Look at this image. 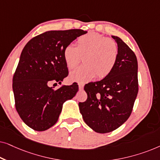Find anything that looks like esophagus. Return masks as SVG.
Returning a JSON list of instances; mask_svg holds the SVG:
<instances>
[{
	"instance_id": "esophagus-1",
	"label": "esophagus",
	"mask_w": 160,
	"mask_h": 160,
	"mask_svg": "<svg viewBox=\"0 0 160 160\" xmlns=\"http://www.w3.org/2000/svg\"><path fill=\"white\" fill-rule=\"evenodd\" d=\"M78 88H79V89H83V88H84V84H78Z\"/></svg>"
}]
</instances>
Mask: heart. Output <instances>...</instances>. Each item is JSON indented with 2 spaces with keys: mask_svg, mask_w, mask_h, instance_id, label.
I'll return each instance as SVG.
<instances>
[{
  "mask_svg": "<svg viewBox=\"0 0 160 160\" xmlns=\"http://www.w3.org/2000/svg\"><path fill=\"white\" fill-rule=\"evenodd\" d=\"M119 48L113 39L95 32L78 38L77 46L70 43L65 47L63 58L68 68H73L84 57V64L71 71L69 78L78 82H89L95 77L103 78L110 74L117 63Z\"/></svg>",
  "mask_w": 160,
  "mask_h": 160,
  "instance_id": "heart-1",
  "label": "heart"
}]
</instances>
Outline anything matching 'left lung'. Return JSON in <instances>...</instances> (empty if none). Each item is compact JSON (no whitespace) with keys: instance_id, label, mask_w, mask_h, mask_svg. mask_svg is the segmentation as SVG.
I'll list each match as a JSON object with an SVG mask.
<instances>
[{"instance_id":"8db88e82","label":"left lung","mask_w":160,"mask_h":160,"mask_svg":"<svg viewBox=\"0 0 160 160\" xmlns=\"http://www.w3.org/2000/svg\"><path fill=\"white\" fill-rule=\"evenodd\" d=\"M111 37L119 48L117 63L103 79L85 85L87 99L78 103L85 123L98 133L112 132L128 120L138 92L136 56L121 38Z\"/></svg>"}]
</instances>
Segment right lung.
I'll use <instances>...</instances> for the list:
<instances>
[{
    "label": "right lung",
    "mask_w": 160,
    "mask_h": 160,
    "mask_svg": "<svg viewBox=\"0 0 160 160\" xmlns=\"http://www.w3.org/2000/svg\"><path fill=\"white\" fill-rule=\"evenodd\" d=\"M87 32L81 29L50 30L32 38L22 49L12 87L17 113L32 130L44 131L53 126L63 103L78 92L77 84L54 89L49 84H61L68 76L65 47Z\"/></svg>",
    "instance_id": "add662e5"
}]
</instances>
